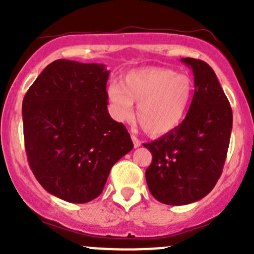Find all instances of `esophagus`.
Masks as SVG:
<instances>
[{
	"label": "esophagus",
	"mask_w": 254,
	"mask_h": 254,
	"mask_svg": "<svg viewBox=\"0 0 254 254\" xmlns=\"http://www.w3.org/2000/svg\"><path fill=\"white\" fill-rule=\"evenodd\" d=\"M131 138H132V141H133V146L134 147L141 146V141L138 140L137 136H134V134H131Z\"/></svg>",
	"instance_id": "1"
}]
</instances>
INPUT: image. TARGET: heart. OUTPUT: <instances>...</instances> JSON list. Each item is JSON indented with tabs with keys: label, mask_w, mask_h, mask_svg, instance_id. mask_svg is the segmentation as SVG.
Returning <instances> with one entry per match:
<instances>
[{
	"label": "heart",
	"mask_w": 254,
	"mask_h": 254,
	"mask_svg": "<svg viewBox=\"0 0 254 254\" xmlns=\"http://www.w3.org/2000/svg\"><path fill=\"white\" fill-rule=\"evenodd\" d=\"M109 111L120 122L131 120L137 103V121L147 133L160 136L176 129L188 112L193 84L190 76L165 67L128 71L121 85L107 91Z\"/></svg>",
	"instance_id": "b5f03b06"
}]
</instances>
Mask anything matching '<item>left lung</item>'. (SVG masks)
Returning a JSON list of instances; mask_svg holds the SVG:
<instances>
[{
  "label": "left lung",
  "instance_id": "8db88e82",
  "mask_svg": "<svg viewBox=\"0 0 254 254\" xmlns=\"http://www.w3.org/2000/svg\"><path fill=\"white\" fill-rule=\"evenodd\" d=\"M194 75V94L185 121L163 137L143 143L152 155L146 169L150 193L165 205L203 198L223 173L233 127V112L214 69L182 58Z\"/></svg>",
  "mask_w": 254,
  "mask_h": 254
}]
</instances>
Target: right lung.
Instances as JSON below:
<instances>
[{"instance_id":"obj_1","label":"right lung","mask_w":254,"mask_h":254,"mask_svg":"<svg viewBox=\"0 0 254 254\" xmlns=\"http://www.w3.org/2000/svg\"><path fill=\"white\" fill-rule=\"evenodd\" d=\"M104 64L57 60L22 100L29 165L53 196L85 203L103 192L112 167L133 149L123 123L108 113Z\"/></svg>"}]
</instances>
